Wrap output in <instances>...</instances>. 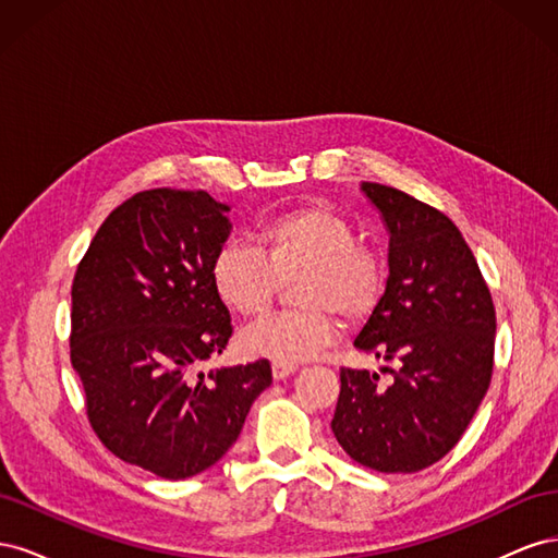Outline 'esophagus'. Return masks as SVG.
Masks as SVG:
<instances>
[{
  "label": "esophagus",
  "instance_id": "obj_1",
  "mask_svg": "<svg viewBox=\"0 0 558 558\" xmlns=\"http://www.w3.org/2000/svg\"><path fill=\"white\" fill-rule=\"evenodd\" d=\"M298 369V365L295 363H289V361H275L272 363V375H275V379H283V377H289V375H293Z\"/></svg>",
  "mask_w": 558,
  "mask_h": 558
}]
</instances>
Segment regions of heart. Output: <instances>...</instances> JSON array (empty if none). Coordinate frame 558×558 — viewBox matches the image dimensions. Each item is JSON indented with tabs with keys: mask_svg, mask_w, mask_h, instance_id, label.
Listing matches in <instances>:
<instances>
[{
	"mask_svg": "<svg viewBox=\"0 0 558 558\" xmlns=\"http://www.w3.org/2000/svg\"><path fill=\"white\" fill-rule=\"evenodd\" d=\"M298 310L260 318L242 332L253 356L307 361L340 337V320H361L377 307L386 267L373 246L340 211L305 205L269 216L256 232V248L226 242L214 251L209 277L223 305L240 316H260L281 281L298 277Z\"/></svg>",
	"mask_w": 558,
	"mask_h": 558,
	"instance_id": "heart-1",
	"label": "heart"
}]
</instances>
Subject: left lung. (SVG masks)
<instances>
[{
  "instance_id": "obj_1",
  "label": "left lung",
  "mask_w": 558,
  "mask_h": 558,
  "mask_svg": "<svg viewBox=\"0 0 558 558\" xmlns=\"http://www.w3.org/2000/svg\"><path fill=\"white\" fill-rule=\"evenodd\" d=\"M361 191L388 230V279L353 344L398 369L381 388L379 375L342 367L330 428L356 463L416 472L456 447L486 396L496 310L461 230L442 211L391 185L363 181Z\"/></svg>"
}]
</instances>
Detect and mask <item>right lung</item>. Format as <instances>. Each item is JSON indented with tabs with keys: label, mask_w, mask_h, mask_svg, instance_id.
<instances>
[{
	"label": "right lung",
	"mask_w": 558,
	"mask_h": 558,
	"mask_svg": "<svg viewBox=\"0 0 558 558\" xmlns=\"http://www.w3.org/2000/svg\"><path fill=\"white\" fill-rule=\"evenodd\" d=\"M205 191L134 193L99 226L72 283L70 356L95 435L165 480L214 465L240 437L272 367L205 365L232 335L209 277L230 234Z\"/></svg>",
	"instance_id": "obj_1"
}]
</instances>
